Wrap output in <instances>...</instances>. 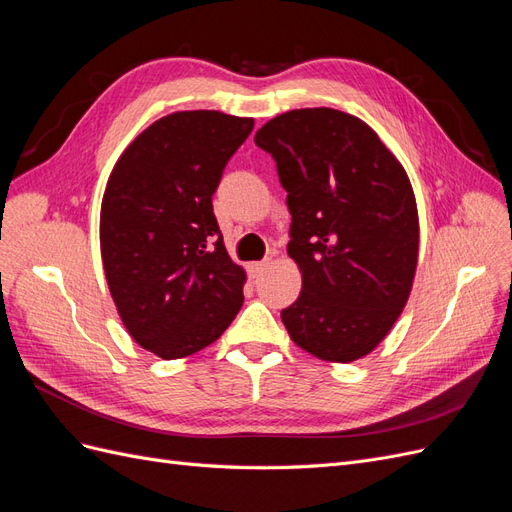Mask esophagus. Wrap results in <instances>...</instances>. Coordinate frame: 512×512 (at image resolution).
I'll return each mask as SVG.
<instances>
[{"label":"esophagus","instance_id":"34e87169","mask_svg":"<svg viewBox=\"0 0 512 512\" xmlns=\"http://www.w3.org/2000/svg\"><path fill=\"white\" fill-rule=\"evenodd\" d=\"M267 267H269V260H260V262H252V265L247 267V269H250V275H252V277H258Z\"/></svg>","mask_w":512,"mask_h":512}]
</instances>
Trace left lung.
<instances>
[{
	"label": "left lung",
	"instance_id": "obj_1",
	"mask_svg": "<svg viewBox=\"0 0 512 512\" xmlns=\"http://www.w3.org/2000/svg\"><path fill=\"white\" fill-rule=\"evenodd\" d=\"M254 143L288 194V256L303 273L284 327L322 361L361 359L391 331L414 280L418 213L406 170L367 123L335 108L277 115Z\"/></svg>",
	"mask_w": 512,
	"mask_h": 512
}]
</instances>
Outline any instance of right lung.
I'll list each match as a JSON object with an SVG mask.
<instances>
[{
	"label": "right lung",
	"mask_w": 512,
	"mask_h": 512,
	"mask_svg": "<svg viewBox=\"0 0 512 512\" xmlns=\"http://www.w3.org/2000/svg\"><path fill=\"white\" fill-rule=\"evenodd\" d=\"M254 119L183 111L138 134L115 164L100 211L108 288L128 333L162 359L213 344L243 305L211 198Z\"/></svg>",
	"instance_id": "1"
}]
</instances>
